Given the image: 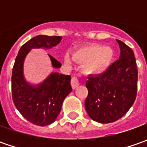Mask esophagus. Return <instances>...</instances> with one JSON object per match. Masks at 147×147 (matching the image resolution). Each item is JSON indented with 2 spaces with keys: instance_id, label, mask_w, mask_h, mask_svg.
Listing matches in <instances>:
<instances>
[{
  "instance_id": "1",
  "label": "esophagus",
  "mask_w": 147,
  "mask_h": 147,
  "mask_svg": "<svg viewBox=\"0 0 147 147\" xmlns=\"http://www.w3.org/2000/svg\"><path fill=\"white\" fill-rule=\"evenodd\" d=\"M78 85H79V82H78V78H77L76 77L72 78V79H71V86H72L73 89H75L76 88H78Z\"/></svg>"
}]
</instances>
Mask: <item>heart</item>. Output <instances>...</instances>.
I'll use <instances>...</instances> for the list:
<instances>
[{"mask_svg": "<svg viewBox=\"0 0 147 147\" xmlns=\"http://www.w3.org/2000/svg\"><path fill=\"white\" fill-rule=\"evenodd\" d=\"M113 51L109 47L101 45H92L80 49L72 53V59L82 63L83 71L88 75H100L109 68L113 59ZM66 64H71L70 58L66 55Z\"/></svg>", "mask_w": 147, "mask_h": 147, "instance_id": "1", "label": "heart"}]
</instances>
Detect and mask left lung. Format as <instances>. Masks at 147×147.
Returning <instances> with one entry per match:
<instances>
[{"label": "left lung", "mask_w": 147, "mask_h": 147, "mask_svg": "<svg viewBox=\"0 0 147 147\" xmlns=\"http://www.w3.org/2000/svg\"><path fill=\"white\" fill-rule=\"evenodd\" d=\"M119 59L105 73L89 76L86 82L88 96L86 111L94 121L109 123L119 119L135 101L138 89V69L133 50L116 39Z\"/></svg>", "instance_id": "8db88e82"}]
</instances>
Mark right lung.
<instances>
[{
	"mask_svg": "<svg viewBox=\"0 0 147 147\" xmlns=\"http://www.w3.org/2000/svg\"><path fill=\"white\" fill-rule=\"evenodd\" d=\"M62 37L38 35L24 44L15 59L11 89L14 104L28 121L38 126H47L55 121L63 101L72 92L70 75L52 72L42 82L31 84L24 78V64L32 49H51L58 45ZM52 67L59 69L61 64L48 55Z\"/></svg>",
	"mask_w": 147,
	"mask_h": 147,
	"instance_id": "add662e5",
	"label": "right lung"
}]
</instances>
